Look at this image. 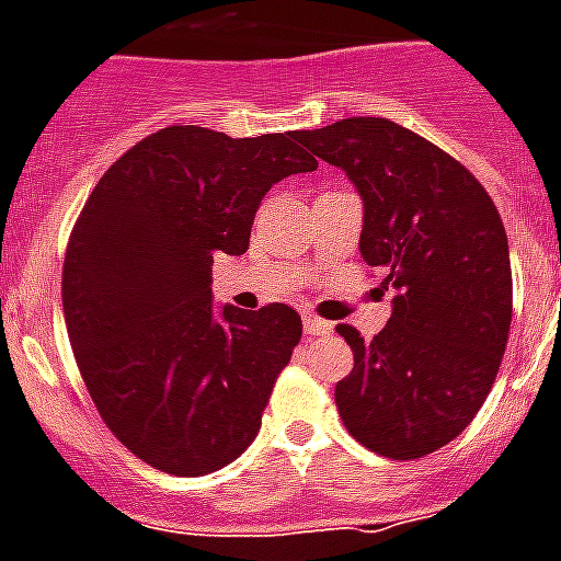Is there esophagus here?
Returning <instances> with one entry per match:
<instances>
[{
	"instance_id": "34e87169",
	"label": "esophagus",
	"mask_w": 561,
	"mask_h": 561,
	"mask_svg": "<svg viewBox=\"0 0 561 561\" xmlns=\"http://www.w3.org/2000/svg\"><path fill=\"white\" fill-rule=\"evenodd\" d=\"M304 332H307L309 337H312V335H330L332 323L323 321V318H318V314H304Z\"/></svg>"
}]
</instances>
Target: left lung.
Wrapping results in <instances>:
<instances>
[{
  "instance_id": "1",
  "label": "left lung",
  "mask_w": 561,
  "mask_h": 561,
  "mask_svg": "<svg viewBox=\"0 0 561 561\" xmlns=\"http://www.w3.org/2000/svg\"><path fill=\"white\" fill-rule=\"evenodd\" d=\"M298 140L355 183L360 261L396 289L392 318L373 341L337 327L355 355L335 387L337 413L378 456H430L476 419L507 346L513 275L502 215L456 157L392 119H337Z\"/></svg>"
}]
</instances>
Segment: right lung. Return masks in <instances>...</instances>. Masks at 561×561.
Wrapping results in <instances>:
<instances>
[{"label": "right lung", "instance_id": "add662e5", "mask_svg": "<svg viewBox=\"0 0 561 561\" xmlns=\"http://www.w3.org/2000/svg\"><path fill=\"white\" fill-rule=\"evenodd\" d=\"M312 169L298 131L169 125L88 194L65 249V327L105 427L154 470L206 476L257 436L304 323L286 304L217 312L211 263L247 252L277 180Z\"/></svg>", "mask_w": 561, "mask_h": 561}]
</instances>
